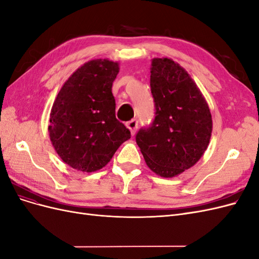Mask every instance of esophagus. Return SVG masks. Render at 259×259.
<instances>
[{
    "label": "esophagus",
    "mask_w": 259,
    "mask_h": 259,
    "mask_svg": "<svg viewBox=\"0 0 259 259\" xmlns=\"http://www.w3.org/2000/svg\"><path fill=\"white\" fill-rule=\"evenodd\" d=\"M126 127L131 131V134L134 136L136 131H137V127H138V121L136 119H133V120L128 121L126 123Z\"/></svg>",
    "instance_id": "1"
}]
</instances>
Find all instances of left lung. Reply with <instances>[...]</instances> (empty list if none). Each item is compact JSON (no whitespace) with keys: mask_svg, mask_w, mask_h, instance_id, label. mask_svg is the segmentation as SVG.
Wrapping results in <instances>:
<instances>
[{"mask_svg":"<svg viewBox=\"0 0 259 259\" xmlns=\"http://www.w3.org/2000/svg\"><path fill=\"white\" fill-rule=\"evenodd\" d=\"M150 86L155 117L136 143L153 173L171 178L189 169L208 147L213 121L206 100L190 74L170 58H153Z\"/></svg>","mask_w":259,"mask_h":259,"instance_id":"obj_1","label":"left lung"}]
</instances>
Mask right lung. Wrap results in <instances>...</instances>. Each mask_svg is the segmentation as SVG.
I'll return each instance as SVG.
<instances>
[{"label":"right lung","instance_id":"right-lung-1","mask_svg":"<svg viewBox=\"0 0 259 259\" xmlns=\"http://www.w3.org/2000/svg\"><path fill=\"white\" fill-rule=\"evenodd\" d=\"M119 62L93 59L69 76L54 100L49 133L70 167L92 173L106 166L131 132L115 117L112 84Z\"/></svg>","mask_w":259,"mask_h":259}]
</instances>
